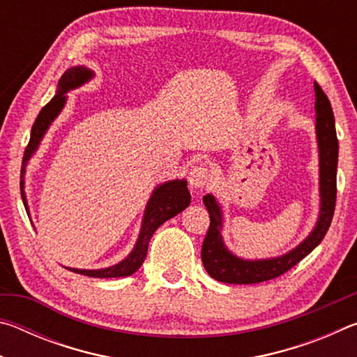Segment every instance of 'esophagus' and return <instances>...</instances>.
Returning <instances> with one entry per match:
<instances>
[{"instance_id": "obj_1", "label": "esophagus", "mask_w": 357, "mask_h": 357, "mask_svg": "<svg viewBox=\"0 0 357 357\" xmlns=\"http://www.w3.org/2000/svg\"><path fill=\"white\" fill-rule=\"evenodd\" d=\"M209 183V172L204 167H195L192 168L189 173V184L193 190H202Z\"/></svg>"}]
</instances>
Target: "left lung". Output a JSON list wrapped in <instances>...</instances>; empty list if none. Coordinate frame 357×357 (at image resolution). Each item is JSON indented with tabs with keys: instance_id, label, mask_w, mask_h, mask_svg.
Returning <instances> with one entry per match:
<instances>
[{
	"instance_id": "8db88e82",
	"label": "left lung",
	"mask_w": 357,
	"mask_h": 357,
	"mask_svg": "<svg viewBox=\"0 0 357 357\" xmlns=\"http://www.w3.org/2000/svg\"><path fill=\"white\" fill-rule=\"evenodd\" d=\"M315 134L318 143L319 162V211L315 227L302 243L287 253L273 258L249 259L238 257L228 249L222 236L223 211L213 193L203 197L211 219L206 238L203 241L202 259L204 269L213 279L223 283L252 285L282 275L305 258L321 243L331 227L337 197V162L338 140L335 134V119L328 96L315 82Z\"/></svg>"
}]
</instances>
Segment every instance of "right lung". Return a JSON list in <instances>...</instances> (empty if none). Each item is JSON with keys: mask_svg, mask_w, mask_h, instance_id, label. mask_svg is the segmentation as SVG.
I'll return each mask as SVG.
<instances>
[{"mask_svg": "<svg viewBox=\"0 0 357 357\" xmlns=\"http://www.w3.org/2000/svg\"><path fill=\"white\" fill-rule=\"evenodd\" d=\"M94 77V72L91 69L84 68V66H74L64 72L58 82L56 94L53 96V99L42 108L40 113L36 118L33 129H31V138L25 149V155H23V167H22V179H20V192H22V200L25 204L26 213L29 215V208L26 202V193H25V173L26 165L31 157L36 154L42 138L45 137L47 130L50 129L53 121L58 118V114L63 112V108L68 102V93L72 89H77L83 86L84 83H88ZM190 204V192L187 189V181L185 179H172L167 183H162L154 187L153 193H151L149 200L144 208V214L142 219V228L138 233L137 243L134 249L124 259H121L119 263L108 266V268L102 269H77V268H66L72 271V273L88 275V277H98V279H113V277H128L137 273L143 264L144 258L148 253L149 241L153 238V234L162 223L170 220L172 217L178 215L179 213L189 206Z\"/></svg>", "mask_w": 357, "mask_h": 357, "instance_id": "1", "label": "right lung"}]
</instances>
